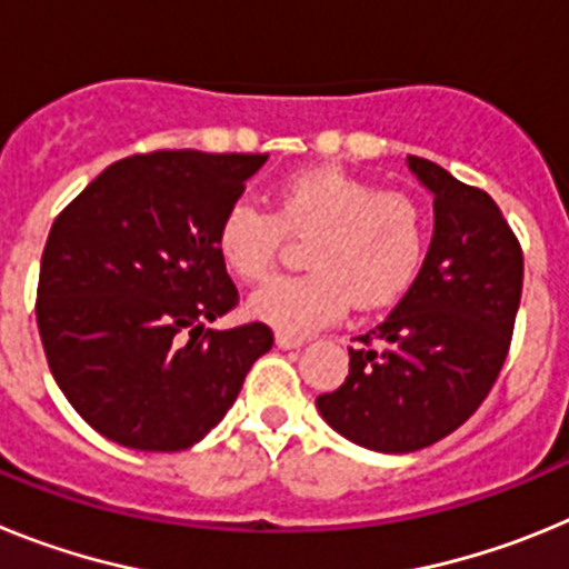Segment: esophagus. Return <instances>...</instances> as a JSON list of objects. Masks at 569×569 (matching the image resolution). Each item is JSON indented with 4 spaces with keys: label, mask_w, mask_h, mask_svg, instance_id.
<instances>
[{
    "label": "esophagus",
    "mask_w": 569,
    "mask_h": 569,
    "mask_svg": "<svg viewBox=\"0 0 569 569\" xmlns=\"http://www.w3.org/2000/svg\"><path fill=\"white\" fill-rule=\"evenodd\" d=\"M276 345L281 347V350H293V347H301L305 345V336H293V333H276Z\"/></svg>",
    "instance_id": "1"
}]
</instances>
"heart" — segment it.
<instances>
[{
  "instance_id": "heart-1",
  "label": "heart",
  "mask_w": 569,
  "mask_h": 569,
  "mask_svg": "<svg viewBox=\"0 0 569 569\" xmlns=\"http://www.w3.org/2000/svg\"><path fill=\"white\" fill-rule=\"evenodd\" d=\"M284 233L310 236V273L270 279L250 296L248 310L293 336L339 319L350 299L359 310L396 301L419 276L427 250V219L413 196L313 168L281 182L273 213L230 204L216 230V253L236 279L261 281Z\"/></svg>"
}]
</instances>
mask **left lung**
Masks as SVG:
<instances>
[{
	"instance_id": "8db88e82",
	"label": "left lung",
	"mask_w": 569,
	"mask_h": 569,
	"mask_svg": "<svg viewBox=\"0 0 569 569\" xmlns=\"http://www.w3.org/2000/svg\"><path fill=\"white\" fill-rule=\"evenodd\" d=\"M433 193V239L396 310L350 347V373L316 399L353 445L413 453L465 425L499 379L525 256L499 204L436 162L407 156Z\"/></svg>"
}]
</instances>
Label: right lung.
<instances>
[{
  "mask_svg": "<svg viewBox=\"0 0 569 569\" xmlns=\"http://www.w3.org/2000/svg\"><path fill=\"white\" fill-rule=\"evenodd\" d=\"M264 162L268 153L128 156L57 216L39 268V336L64 399L104 439L188 450L273 347L261 321L208 328L239 301L216 230Z\"/></svg>",
  "mask_w": 569,
  "mask_h": 569,
  "instance_id": "add662e5",
  "label": "right lung"
}]
</instances>
